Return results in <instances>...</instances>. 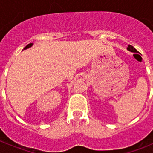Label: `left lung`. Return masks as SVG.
Instances as JSON below:
<instances>
[{
	"instance_id": "1",
	"label": "left lung",
	"mask_w": 153,
	"mask_h": 153,
	"mask_svg": "<svg viewBox=\"0 0 153 153\" xmlns=\"http://www.w3.org/2000/svg\"><path fill=\"white\" fill-rule=\"evenodd\" d=\"M127 50H128V51H131V52H132V53H137L138 52V51H136V49H135L134 47H132V46H131V45L128 46V47H127Z\"/></svg>"
}]
</instances>
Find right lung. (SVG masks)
Segmentation results:
<instances>
[{
	"label": "right lung",
	"mask_w": 153,
	"mask_h": 153,
	"mask_svg": "<svg viewBox=\"0 0 153 153\" xmlns=\"http://www.w3.org/2000/svg\"><path fill=\"white\" fill-rule=\"evenodd\" d=\"M32 46H33V43H31V44H27V45L26 47H24V50H26V49H27V48H29V47H32Z\"/></svg>",
	"instance_id": "right-lung-1"
}]
</instances>
